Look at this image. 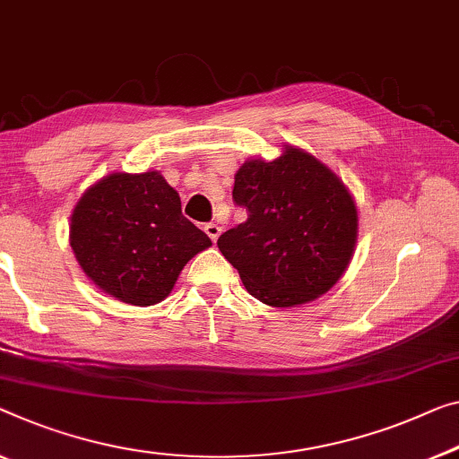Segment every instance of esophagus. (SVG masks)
I'll use <instances>...</instances> for the list:
<instances>
[{"mask_svg": "<svg viewBox=\"0 0 459 459\" xmlns=\"http://www.w3.org/2000/svg\"><path fill=\"white\" fill-rule=\"evenodd\" d=\"M204 230H206V235L212 238V241H218V237H221V232H222V229L218 227V224H214V222H210V224H206V227H204Z\"/></svg>", "mask_w": 459, "mask_h": 459, "instance_id": "esophagus-1", "label": "esophagus"}]
</instances>
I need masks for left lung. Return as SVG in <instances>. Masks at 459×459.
Here are the masks:
<instances>
[{
  "instance_id": "obj_1",
  "label": "left lung",
  "mask_w": 459,
  "mask_h": 459,
  "mask_svg": "<svg viewBox=\"0 0 459 459\" xmlns=\"http://www.w3.org/2000/svg\"><path fill=\"white\" fill-rule=\"evenodd\" d=\"M232 200L247 208V221L222 232L218 249L251 297L299 307L344 276L359 238L357 202L311 152L284 143L278 159L245 160Z\"/></svg>"
}]
</instances>
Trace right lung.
Wrapping results in <instances>:
<instances>
[{
    "label": "right lung",
    "mask_w": 459,
    "mask_h": 459,
    "mask_svg": "<svg viewBox=\"0 0 459 459\" xmlns=\"http://www.w3.org/2000/svg\"><path fill=\"white\" fill-rule=\"evenodd\" d=\"M70 245L82 272L108 297L160 303L191 257L212 241L181 214V197L160 170L111 173L72 212Z\"/></svg>",
    "instance_id": "obj_1"
}]
</instances>
